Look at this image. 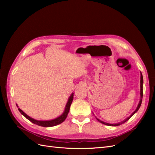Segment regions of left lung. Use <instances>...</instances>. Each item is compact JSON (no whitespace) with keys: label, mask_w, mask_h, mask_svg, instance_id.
I'll list each match as a JSON object with an SVG mask.
<instances>
[{"label":"left lung","mask_w":155,"mask_h":155,"mask_svg":"<svg viewBox=\"0 0 155 155\" xmlns=\"http://www.w3.org/2000/svg\"><path fill=\"white\" fill-rule=\"evenodd\" d=\"M143 76H142V73H141V76H140V96H141V99H140V102H139V104H138V107H137V109H136V110L133 112V113L132 114H131V115L129 117V118H127L126 120H125V121H122V122L119 123V124H108V123L104 122V121H101V120H98V119H97V120L99 121H100V122H101V124H105V125H109V126H118V125H121V124H124V122H125V121H127L128 120H129V119L130 118V117L133 116L135 112H137L138 111V110L140 109V106H141L142 101V97H143Z\"/></svg>","instance_id":"1"}]
</instances>
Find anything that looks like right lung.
<instances>
[{"label":"right lung","mask_w":155,"mask_h":155,"mask_svg":"<svg viewBox=\"0 0 155 155\" xmlns=\"http://www.w3.org/2000/svg\"><path fill=\"white\" fill-rule=\"evenodd\" d=\"M73 98H74V93H72L71 96L69 97L68 101L67 102L66 107H65V109H64V111L63 113V114H61L60 116H59L58 118H55L54 120H49V121H39V120H34V119L30 118V117L29 116H28L26 114H25L24 112H23L21 109H19V108H18V110H19L21 113L25 117V118H26L28 120H30V121H31L32 123H34L36 125H38L39 126L45 127H53V126H55V125L61 124L65 120V119L67 118V115L68 114L69 110H70V105H71V104H72Z\"/></svg>","instance_id":"right-lung-1"}]
</instances>
